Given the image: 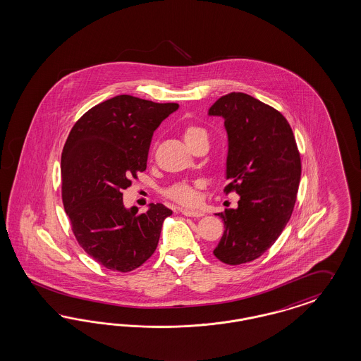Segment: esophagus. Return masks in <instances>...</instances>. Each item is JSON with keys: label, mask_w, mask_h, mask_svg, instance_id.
Masks as SVG:
<instances>
[{"label": "esophagus", "mask_w": 361, "mask_h": 361, "mask_svg": "<svg viewBox=\"0 0 361 361\" xmlns=\"http://www.w3.org/2000/svg\"><path fill=\"white\" fill-rule=\"evenodd\" d=\"M180 212L187 216V217H202L204 213L200 211H193V209H180Z\"/></svg>", "instance_id": "34e87169"}]
</instances>
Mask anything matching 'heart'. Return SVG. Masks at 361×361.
Returning <instances> with one entry per match:
<instances>
[{"mask_svg": "<svg viewBox=\"0 0 361 361\" xmlns=\"http://www.w3.org/2000/svg\"><path fill=\"white\" fill-rule=\"evenodd\" d=\"M183 137H184V141L187 142L188 147L190 148L201 138H207V132L199 125L189 124L184 128ZM164 195H165V197L173 200L176 202L183 204V205H193L197 201V195H196L195 188L187 181L174 183L171 187H168L164 190Z\"/></svg>", "mask_w": 361, "mask_h": 361, "instance_id": "obj_1", "label": "heart"}]
</instances>
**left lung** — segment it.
<instances>
[{"mask_svg": "<svg viewBox=\"0 0 361 361\" xmlns=\"http://www.w3.org/2000/svg\"><path fill=\"white\" fill-rule=\"evenodd\" d=\"M211 116L224 117L229 150L225 195H240L237 209L219 213L224 235L213 255L228 265L253 262L281 235L298 197L301 159L292 128L272 106L232 92L217 99Z\"/></svg>", "mask_w": 361, "mask_h": 361, "instance_id": "left-lung-1", "label": "left lung"}]
</instances>
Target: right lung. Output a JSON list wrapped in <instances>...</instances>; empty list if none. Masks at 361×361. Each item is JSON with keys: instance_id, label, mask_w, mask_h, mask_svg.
Listing matches in <instances>:
<instances>
[{"instance_id": "add662e5", "label": "right lung", "mask_w": 361, "mask_h": 361, "mask_svg": "<svg viewBox=\"0 0 361 361\" xmlns=\"http://www.w3.org/2000/svg\"><path fill=\"white\" fill-rule=\"evenodd\" d=\"M176 102L159 104L116 96L84 113L61 154V196L80 247L117 272H130L154 253L165 217L172 211L152 204L128 211L123 190L147 169L153 132Z\"/></svg>"}]
</instances>
